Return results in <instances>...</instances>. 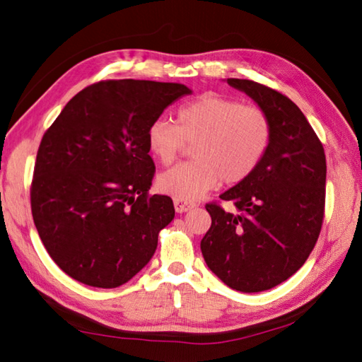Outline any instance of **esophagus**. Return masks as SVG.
<instances>
[{
	"label": "esophagus",
	"instance_id": "1",
	"mask_svg": "<svg viewBox=\"0 0 362 362\" xmlns=\"http://www.w3.org/2000/svg\"><path fill=\"white\" fill-rule=\"evenodd\" d=\"M174 209L177 213H185L191 209H194V204H189L185 201H180V199H174Z\"/></svg>",
	"mask_w": 362,
	"mask_h": 362
}]
</instances>
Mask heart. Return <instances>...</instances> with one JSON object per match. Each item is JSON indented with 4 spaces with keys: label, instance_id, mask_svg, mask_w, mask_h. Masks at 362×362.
<instances>
[{
    "label": "heart",
    "instance_id": "b5f03b06",
    "mask_svg": "<svg viewBox=\"0 0 362 362\" xmlns=\"http://www.w3.org/2000/svg\"><path fill=\"white\" fill-rule=\"evenodd\" d=\"M271 140L266 113L236 99L209 93L183 105L177 124L165 118L151 122L148 149L160 163L169 165L185 146H193V161L161 173L157 187L180 201H196L222 180L236 185L255 171Z\"/></svg>",
    "mask_w": 362,
    "mask_h": 362
}]
</instances>
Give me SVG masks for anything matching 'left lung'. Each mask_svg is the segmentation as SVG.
<instances>
[{
  "label": "left lung",
  "mask_w": 362,
  "mask_h": 362,
  "mask_svg": "<svg viewBox=\"0 0 362 362\" xmlns=\"http://www.w3.org/2000/svg\"><path fill=\"white\" fill-rule=\"evenodd\" d=\"M226 82L266 113L271 140L255 171L221 194L236 211L205 206L211 227L201 250L227 286L259 292L294 275L316 245L325 206V152L289 98L247 79Z\"/></svg>",
  "instance_id": "left-lung-1"
}]
</instances>
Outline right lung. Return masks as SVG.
<instances>
[{
    "instance_id": "obj_1",
    "label": "right lung",
    "mask_w": 362,
    "mask_h": 362,
    "mask_svg": "<svg viewBox=\"0 0 362 362\" xmlns=\"http://www.w3.org/2000/svg\"><path fill=\"white\" fill-rule=\"evenodd\" d=\"M191 93L175 82H98L45 132L30 206L45 249L71 279L118 288L151 261L175 211L171 197L148 196L156 166L146 135L166 107Z\"/></svg>"
}]
</instances>
